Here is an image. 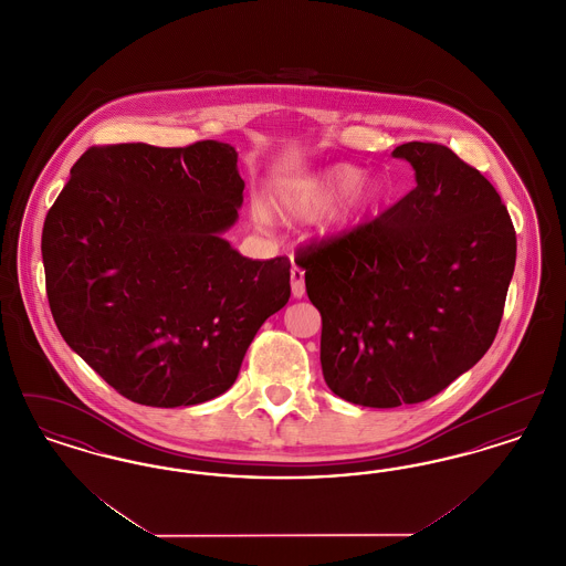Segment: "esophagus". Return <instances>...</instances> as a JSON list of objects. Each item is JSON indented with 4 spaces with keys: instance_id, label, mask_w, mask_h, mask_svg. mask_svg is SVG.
I'll return each instance as SVG.
<instances>
[{
    "instance_id": "esophagus-1",
    "label": "esophagus",
    "mask_w": 566,
    "mask_h": 566,
    "mask_svg": "<svg viewBox=\"0 0 566 566\" xmlns=\"http://www.w3.org/2000/svg\"><path fill=\"white\" fill-rule=\"evenodd\" d=\"M291 289H293V296H296V298L305 295V271L296 268V265H293V270H291Z\"/></svg>"
}]
</instances>
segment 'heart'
I'll use <instances>...</instances> for the list:
<instances>
[{"instance_id":"1","label":"heart","mask_w":566,"mask_h":566,"mask_svg":"<svg viewBox=\"0 0 566 566\" xmlns=\"http://www.w3.org/2000/svg\"><path fill=\"white\" fill-rule=\"evenodd\" d=\"M360 171L350 165H335L310 176H296L280 182L271 206L282 218L291 220H312L323 214L324 227L331 233H344L354 229L365 216L369 214L379 201V190L371 185H358ZM340 201L333 207L332 201ZM259 218H268L265 210H256Z\"/></svg>"}]
</instances>
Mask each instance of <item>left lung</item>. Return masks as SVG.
<instances>
[{"label": "left lung", "instance_id": "8db88e82", "mask_svg": "<svg viewBox=\"0 0 566 566\" xmlns=\"http://www.w3.org/2000/svg\"><path fill=\"white\" fill-rule=\"evenodd\" d=\"M392 157L413 167L416 189L295 259L323 316L326 386L381 409L431 399L484 356L515 268L512 218L475 167L432 142Z\"/></svg>", "mask_w": 566, "mask_h": 566}]
</instances>
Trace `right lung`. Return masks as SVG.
<instances>
[{"label":"right lung","mask_w":566,"mask_h":566,"mask_svg":"<svg viewBox=\"0 0 566 566\" xmlns=\"http://www.w3.org/2000/svg\"><path fill=\"white\" fill-rule=\"evenodd\" d=\"M243 180L233 146L88 148L42 231L65 344L129 401L187 407L238 379L261 324L291 296V261L245 259L222 233Z\"/></svg>","instance_id":"add662e5"}]
</instances>
